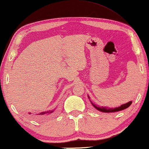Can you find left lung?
<instances>
[{
	"instance_id": "1",
	"label": "left lung",
	"mask_w": 149,
	"mask_h": 149,
	"mask_svg": "<svg viewBox=\"0 0 149 149\" xmlns=\"http://www.w3.org/2000/svg\"><path fill=\"white\" fill-rule=\"evenodd\" d=\"M132 104V101H130L128 102V103H127L126 104H123V105H121V106L119 107H115V108H107V107H97L96 106V105H94V104L92 103L93 106H94L95 108L97 109L98 110L101 111V112H118V111H121V110H124V109L127 108V107H128L130 106V105Z\"/></svg>"
}]
</instances>
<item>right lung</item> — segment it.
<instances>
[{"instance_id":"add662e5","label":"right lung","mask_w":149,"mask_h":149,"mask_svg":"<svg viewBox=\"0 0 149 149\" xmlns=\"http://www.w3.org/2000/svg\"><path fill=\"white\" fill-rule=\"evenodd\" d=\"M53 112V111H46V112H41L40 114H39L38 115H39L40 116H44V115H46V114H48L50 113H51V112Z\"/></svg>"}]
</instances>
